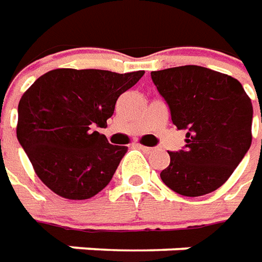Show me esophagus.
I'll use <instances>...</instances> for the list:
<instances>
[{"mask_svg":"<svg viewBox=\"0 0 262 262\" xmlns=\"http://www.w3.org/2000/svg\"><path fill=\"white\" fill-rule=\"evenodd\" d=\"M140 149H142L144 152L155 151V148H152V146H145V145H140Z\"/></svg>","mask_w":262,"mask_h":262,"instance_id":"obj_1","label":"esophagus"}]
</instances>
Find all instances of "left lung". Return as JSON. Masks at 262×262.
Segmentation results:
<instances>
[{
    "instance_id": "8db88e82",
    "label": "left lung",
    "mask_w": 262,
    "mask_h": 262,
    "mask_svg": "<svg viewBox=\"0 0 262 262\" xmlns=\"http://www.w3.org/2000/svg\"><path fill=\"white\" fill-rule=\"evenodd\" d=\"M151 77L169 105L172 122L186 129L185 148L169 152L161 179L182 196L214 192L250 149L251 100L237 79L202 66L158 70Z\"/></svg>"
}]
</instances>
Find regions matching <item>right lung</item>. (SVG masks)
I'll return each mask as SVG.
<instances>
[{
  "label": "right lung",
  "instance_id": "1",
  "mask_svg": "<svg viewBox=\"0 0 262 262\" xmlns=\"http://www.w3.org/2000/svg\"><path fill=\"white\" fill-rule=\"evenodd\" d=\"M144 73L55 69L24 93L16 137L35 173L52 192L84 200L110 183L128 148L113 145L93 128L107 125L117 98Z\"/></svg>",
  "mask_w": 262,
  "mask_h": 262
}]
</instances>
